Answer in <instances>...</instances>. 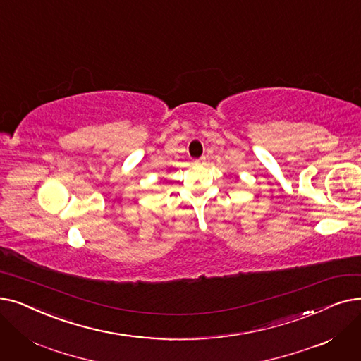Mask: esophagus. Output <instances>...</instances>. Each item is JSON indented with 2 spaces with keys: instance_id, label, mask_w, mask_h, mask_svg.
<instances>
[{
  "instance_id": "obj_1",
  "label": "esophagus",
  "mask_w": 361,
  "mask_h": 361,
  "mask_svg": "<svg viewBox=\"0 0 361 361\" xmlns=\"http://www.w3.org/2000/svg\"><path fill=\"white\" fill-rule=\"evenodd\" d=\"M195 164H196V165H203V164H205V156H202V158L196 159Z\"/></svg>"
}]
</instances>
